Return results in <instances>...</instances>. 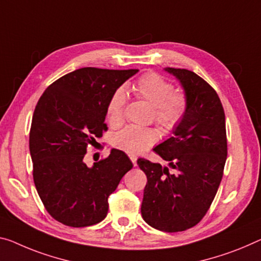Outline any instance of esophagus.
Wrapping results in <instances>:
<instances>
[{"label":"esophagus","mask_w":261,"mask_h":261,"mask_svg":"<svg viewBox=\"0 0 261 261\" xmlns=\"http://www.w3.org/2000/svg\"><path fill=\"white\" fill-rule=\"evenodd\" d=\"M129 159H130V161L133 162L134 166H136V164H138V163H136V162H138V156H136L135 154H129Z\"/></svg>","instance_id":"1"}]
</instances>
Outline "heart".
<instances>
[{"label": "heart", "instance_id": "1", "mask_svg": "<svg viewBox=\"0 0 261 261\" xmlns=\"http://www.w3.org/2000/svg\"><path fill=\"white\" fill-rule=\"evenodd\" d=\"M135 94L153 106L154 119L164 132H171L178 126L187 113L188 100L181 92H174V86L161 75L149 72L140 77L133 85ZM127 100L126 90L119 87L107 102L106 113L111 125L118 126L123 120ZM160 133L155 128L127 126L114 135L113 143L130 154H140L159 141Z\"/></svg>", "mask_w": 261, "mask_h": 261}]
</instances>
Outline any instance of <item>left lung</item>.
<instances>
[{
	"instance_id": "left-lung-1",
	"label": "left lung",
	"mask_w": 261,
	"mask_h": 261,
	"mask_svg": "<svg viewBox=\"0 0 261 261\" xmlns=\"http://www.w3.org/2000/svg\"><path fill=\"white\" fill-rule=\"evenodd\" d=\"M164 71L181 84L188 108L171 138L154 148L168 167L138 160L147 176L141 215L151 227L178 232L198 224L217 194L227 155L225 114L216 91L195 72Z\"/></svg>"
}]
</instances>
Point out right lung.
Returning a JSON list of instances; mask_svg holds the SVG:
<instances>
[{
  "label": "right lung",
  "instance_id": "add662e5",
  "mask_svg": "<svg viewBox=\"0 0 261 261\" xmlns=\"http://www.w3.org/2000/svg\"><path fill=\"white\" fill-rule=\"evenodd\" d=\"M139 70L83 67L52 83L36 105L29 136L34 182L46 211L64 225H94L106 217L108 196L133 163L112 148L87 167L86 148L97 142L113 92Z\"/></svg>",
  "mask_w": 261,
  "mask_h": 261
}]
</instances>
